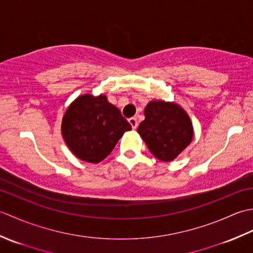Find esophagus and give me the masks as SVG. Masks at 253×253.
Listing matches in <instances>:
<instances>
[{
	"label": "esophagus",
	"instance_id": "34e87169",
	"mask_svg": "<svg viewBox=\"0 0 253 253\" xmlns=\"http://www.w3.org/2000/svg\"><path fill=\"white\" fill-rule=\"evenodd\" d=\"M128 122H129V124L131 125V127L133 128V129H136L137 126H138V121L136 117H130L129 120H128Z\"/></svg>",
	"mask_w": 253,
	"mask_h": 253
}]
</instances>
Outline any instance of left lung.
Wrapping results in <instances>:
<instances>
[{"label": "left lung", "instance_id": "obj_1", "mask_svg": "<svg viewBox=\"0 0 253 253\" xmlns=\"http://www.w3.org/2000/svg\"><path fill=\"white\" fill-rule=\"evenodd\" d=\"M138 132L155 158L169 162L192 140L190 118L175 103L152 101L144 109Z\"/></svg>", "mask_w": 253, "mask_h": 253}]
</instances>
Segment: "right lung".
Masks as SVG:
<instances>
[{
	"mask_svg": "<svg viewBox=\"0 0 253 253\" xmlns=\"http://www.w3.org/2000/svg\"><path fill=\"white\" fill-rule=\"evenodd\" d=\"M130 124L105 95L84 94L68 107L62 133L68 148L80 160L99 163L111 153Z\"/></svg>",
	"mask_w": 253,
	"mask_h": 253,
	"instance_id": "right-lung-1",
	"label": "right lung"
}]
</instances>
